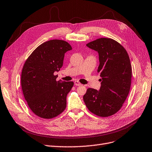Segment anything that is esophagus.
Wrapping results in <instances>:
<instances>
[{
    "label": "esophagus",
    "instance_id": "esophagus-1",
    "mask_svg": "<svg viewBox=\"0 0 152 152\" xmlns=\"http://www.w3.org/2000/svg\"><path fill=\"white\" fill-rule=\"evenodd\" d=\"M75 84L76 86H81V85H82L80 83H79L77 81H75Z\"/></svg>",
    "mask_w": 152,
    "mask_h": 152
}]
</instances>
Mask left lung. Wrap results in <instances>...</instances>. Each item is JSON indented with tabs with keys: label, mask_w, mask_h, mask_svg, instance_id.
<instances>
[{
	"label": "left lung",
	"mask_w": 152,
	"mask_h": 152,
	"mask_svg": "<svg viewBox=\"0 0 152 152\" xmlns=\"http://www.w3.org/2000/svg\"><path fill=\"white\" fill-rule=\"evenodd\" d=\"M98 53L97 72L101 77L99 90L88 88L83 99L88 109L100 117H109L120 110L129 93L132 68L122 46L107 38H98L86 45Z\"/></svg>",
	"instance_id": "obj_1"
}]
</instances>
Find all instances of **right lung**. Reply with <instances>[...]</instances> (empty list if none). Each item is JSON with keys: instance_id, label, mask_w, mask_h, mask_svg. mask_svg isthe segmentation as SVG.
Wrapping results in <instances>:
<instances>
[{"instance_id": "right-lung-1", "label": "right lung", "mask_w": 152, "mask_h": 152, "mask_svg": "<svg viewBox=\"0 0 152 152\" xmlns=\"http://www.w3.org/2000/svg\"><path fill=\"white\" fill-rule=\"evenodd\" d=\"M71 50L68 42L51 39L38 47L23 65V94L30 109L39 117L53 118L66 107V96L74 83L56 81L54 72L60 70L65 53Z\"/></svg>"}]
</instances>
